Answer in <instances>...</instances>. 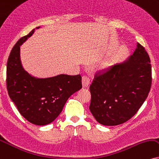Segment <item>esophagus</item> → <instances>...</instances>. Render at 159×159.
I'll use <instances>...</instances> for the list:
<instances>
[{"label":"esophagus","mask_w":159,"mask_h":159,"mask_svg":"<svg viewBox=\"0 0 159 159\" xmlns=\"http://www.w3.org/2000/svg\"><path fill=\"white\" fill-rule=\"evenodd\" d=\"M90 83V79L89 77H88L87 76H84L82 78V84H83V86L84 88L88 87Z\"/></svg>","instance_id":"obj_1"}]
</instances>
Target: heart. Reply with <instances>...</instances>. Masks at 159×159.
<instances>
[{"label": "heart", "instance_id": "obj_1", "mask_svg": "<svg viewBox=\"0 0 159 159\" xmlns=\"http://www.w3.org/2000/svg\"><path fill=\"white\" fill-rule=\"evenodd\" d=\"M112 63H113V60H111V59H110V60H105V62H103L101 64L100 68L101 69H107V68H108L110 66L112 65Z\"/></svg>", "mask_w": 159, "mask_h": 159}]
</instances>
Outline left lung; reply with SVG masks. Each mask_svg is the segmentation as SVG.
Segmentation results:
<instances>
[{
	"label": "left lung",
	"instance_id": "obj_1",
	"mask_svg": "<svg viewBox=\"0 0 159 159\" xmlns=\"http://www.w3.org/2000/svg\"><path fill=\"white\" fill-rule=\"evenodd\" d=\"M152 83L150 60L142 45L125 61L96 76L90 85L89 109L99 124L115 126L128 121L146 100Z\"/></svg>",
	"mask_w": 159,
	"mask_h": 159
}]
</instances>
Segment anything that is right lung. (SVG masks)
Returning a JSON list of instances; mask_svg holds the SVG:
<instances>
[{"label":"right lung","mask_w":159,"mask_h":159,"mask_svg":"<svg viewBox=\"0 0 159 159\" xmlns=\"http://www.w3.org/2000/svg\"><path fill=\"white\" fill-rule=\"evenodd\" d=\"M34 30L20 39L11 49L7 66V86L11 101L27 121L36 125H46L60 115L68 98L82 89V78L80 75L66 74L38 78L23 68L20 46Z\"/></svg>","instance_id":"1"}]
</instances>
